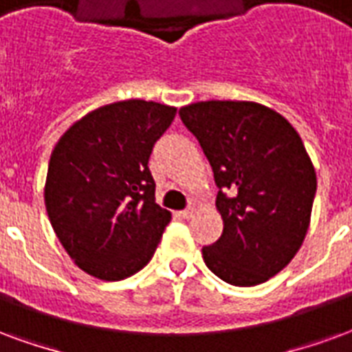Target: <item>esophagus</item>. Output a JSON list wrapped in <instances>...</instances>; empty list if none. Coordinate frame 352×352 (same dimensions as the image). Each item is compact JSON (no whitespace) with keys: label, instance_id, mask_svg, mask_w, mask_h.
I'll return each instance as SVG.
<instances>
[{"label":"esophagus","instance_id":"esophagus-1","mask_svg":"<svg viewBox=\"0 0 352 352\" xmlns=\"http://www.w3.org/2000/svg\"><path fill=\"white\" fill-rule=\"evenodd\" d=\"M179 216H181V218H184V220H188V218H192V216H194V209H192V207H188V209L181 210V212H179Z\"/></svg>","mask_w":352,"mask_h":352}]
</instances>
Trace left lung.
I'll list each match as a JSON object with an SVG mask.
<instances>
[{"mask_svg":"<svg viewBox=\"0 0 352 352\" xmlns=\"http://www.w3.org/2000/svg\"><path fill=\"white\" fill-rule=\"evenodd\" d=\"M218 186L222 236L203 261L223 282L252 287L278 274L308 233L317 177L285 117L246 100H207L179 110Z\"/></svg>","mask_w":352,"mask_h":352,"instance_id":"8db88e82","label":"left lung"}]
</instances>
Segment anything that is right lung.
Returning a JSON list of instances; mask_svg holds the SVG:
<instances>
[{
    "instance_id": "add662e5",
    "label": "right lung",
    "mask_w": 352,
    "mask_h": 352,
    "mask_svg": "<svg viewBox=\"0 0 352 352\" xmlns=\"http://www.w3.org/2000/svg\"><path fill=\"white\" fill-rule=\"evenodd\" d=\"M177 108L121 100L83 116L52 151L44 205L70 259L104 282L142 270L171 212L155 201L149 156Z\"/></svg>"
}]
</instances>
